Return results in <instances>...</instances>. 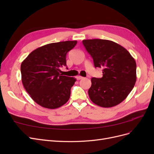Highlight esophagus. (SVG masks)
Instances as JSON below:
<instances>
[{
    "label": "esophagus",
    "instance_id": "34e87169",
    "mask_svg": "<svg viewBox=\"0 0 154 154\" xmlns=\"http://www.w3.org/2000/svg\"><path fill=\"white\" fill-rule=\"evenodd\" d=\"M83 77H82V76H76V79L77 80H82V79H83Z\"/></svg>",
    "mask_w": 154,
    "mask_h": 154
}]
</instances>
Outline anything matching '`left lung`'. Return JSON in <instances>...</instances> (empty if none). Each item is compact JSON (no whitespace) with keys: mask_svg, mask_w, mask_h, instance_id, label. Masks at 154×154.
I'll return each mask as SVG.
<instances>
[{"mask_svg":"<svg viewBox=\"0 0 154 154\" xmlns=\"http://www.w3.org/2000/svg\"><path fill=\"white\" fill-rule=\"evenodd\" d=\"M94 67L103 69V77L92 78L88 93L91 100L102 107L119 104L128 96L136 82V63L122 45L108 40L82 41Z\"/></svg>","mask_w":154,"mask_h":154,"instance_id":"8db88e82","label":"left lung"}]
</instances>
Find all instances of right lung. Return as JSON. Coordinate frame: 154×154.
Wrapping results in <instances>:
<instances>
[{"mask_svg":"<svg viewBox=\"0 0 154 154\" xmlns=\"http://www.w3.org/2000/svg\"><path fill=\"white\" fill-rule=\"evenodd\" d=\"M77 41L51 43L36 49L22 62V82L37 104L54 109L68 101L76 78L63 76L60 68L66 66V55Z\"/></svg>","mask_w":154,"mask_h":154,"instance_id":"obj_1","label":"right lung"}]
</instances>
